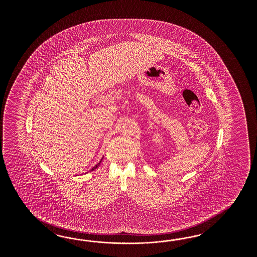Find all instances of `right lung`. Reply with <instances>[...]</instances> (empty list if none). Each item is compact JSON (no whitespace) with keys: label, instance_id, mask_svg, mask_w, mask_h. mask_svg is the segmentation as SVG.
Wrapping results in <instances>:
<instances>
[{"label":"right lung","instance_id":"obj_1","mask_svg":"<svg viewBox=\"0 0 257 257\" xmlns=\"http://www.w3.org/2000/svg\"><path fill=\"white\" fill-rule=\"evenodd\" d=\"M102 158H103V157H102ZM102 158H101V161H100V162H99V163L97 164V165H96V166H95V167H93V168H92V169H91V170H90V171H94V170H96V169H97V168H98V167H99V166H100V164H101V160H102Z\"/></svg>","mask_w":257,"mask_h":257}]
</instances>
